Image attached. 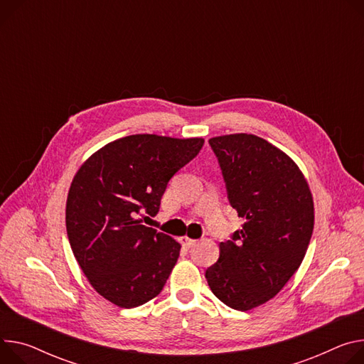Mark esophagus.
Wrapping results in <instances>:
<instances>
[{
	"instance_id": "1",
	"label": "esophagus",
	"mask_w": 364,
	"mask_h": 364,
	"mask_svg": "<svg viewBox=\"0 0 364 364\" xmlns=\"http://www.w3.org/2000/svg\"><path fill=\"white\" fill-rule=\"evenodd\" d=\"M180 241H181V244H183V247H186V248H191L197 241L196 240H193V238H190V237H187V235H184V237H181L180 238Z\"/></svg>"
}]
</instances>
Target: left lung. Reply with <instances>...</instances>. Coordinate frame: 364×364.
<instances>
[{
    "label": "left lung",
    "instance_id": "left-lung-1",
    "mask_svg": "<svg viewBox=\"0 0 364 364\" xmlns=\"http://www.w3.org/2000/svg\"><path fill=\"white\" fill-rule=\"evenodd\" d=\"M228 197L245 219L206 270L210 290L229 308L250 311L274 297L297 272L314 230V199L296 162L259 136L209 139Z\"/></svg>",
    "mask_w": 364,
    "mask_h": 364
}]
</instances>
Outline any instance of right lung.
<instances>
[{
  "mask_svg": "<svg viewBox=\"0 0 364 364\" xmlns=\"http://www.w3.org/2000/svg\"><path fill=\"white\" fill-rule=\"evenodd\" d=\"M203 144L130 135L95 151L74 176L65 209L68 240L90 284L116 306L144 305L167 283L181 245L140 216L158 213L170 178Z\"/></svg>",
  "mask_w": 364,
  "mask_h": 364,
  "instance_id": "right-lung-1",
  "label": "right lung"
}]
</instances>
